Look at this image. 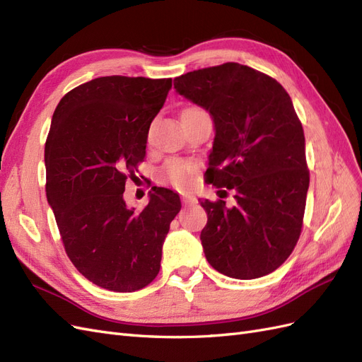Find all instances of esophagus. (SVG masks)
<instances>
[{"label": "esophagus", "instance_id": "34e87169", "mask_svg": "<svg viewBox=\"0 0 362 362\" xmlns=\"http://www.w3.org/2000/svg\"><path fill=\"white\" fill-rule=\"evenodd\" d=\"M181 199H182V204H184V205L194 204V201H196L194 196L190 194V193H182V194H181Z\"/></svg>", "mask_w": 362, "mask_h": 362}]
</instances>
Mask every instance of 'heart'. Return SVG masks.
Segmentation results:
<instances>
[{
    "instance_id": "heart-1",
    "label": "heart",
    "mask_w": 362,
    "mask_h": 362,
    "mask_svg": "<svg viewBox=\"0 0 362 362\" xmlns=\"http://www.w3.org/2000/svg\"><path fill=\"white\" fill-rule=\"evenodd\" d=\"M199 110H202V108L187 107V108H184L181 116L190 115V113L199 112ZM193 170H194V166L192 163L182 161V160H170L164 164L161 173H163V178L166 180L169 184L175 185V187H185V185H187L192 180Z\"/></svg>"
}]
</instances>
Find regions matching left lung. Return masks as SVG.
Returning <instances> with one entry per match:
<instances>
[{
  "label": "left lung",
  "instance_id": "1",
  "mask_svg": "<svg viewBox=\"0 0 362 362\" xmlns=\"http://www.w3.org/2000/svg\"><path fill=\"white\" fill-rule=\"evenodd\" d=\"M173 86L213 116L206 181L234 192L233 206L201 201L208 262L235 279L269 275L298 243L310 185L303 128L290 95L272 76L234 62L187 72Z\"/></svg>",
  "mask_w": 362,
  "mask_h": 362
}]
</instances>
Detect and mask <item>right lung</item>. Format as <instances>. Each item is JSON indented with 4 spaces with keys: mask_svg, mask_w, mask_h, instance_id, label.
<instances>
[{
    "mask_svg": "<svg viewBox=\"0 0 362 362\" xmlns=\"http://www.w3.org/2000/svg\"><path fill=\"white\" fill-rule=\"evenodd\" d=\"M172 78L100 76L64 95L45 144L47 198L64 250L98 287L133 293L156 279L180 196L156 187L141 211L125 182L146 156V139Z\"/></svg>",
    "mask_w": 362,
    "mask_h": 362,
    "instance_id": "add662e5",
    "label": "right lung"
}]
</instances>
